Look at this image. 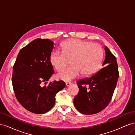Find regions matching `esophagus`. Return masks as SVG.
<instances>
[{
  "mask_svg": "<svg viewBox=\"0 0 135 135\" xmlns=\"http://www.w3.org/2000/svg\"><path fill=\"white\" fill-rule=\"evenodd\" d=\"M71 84V83H68V82H67V83H66V86L68 87V86H69V85H70Z\"/></svg>",
  "mask_w": 135,
  "mask_h": 135,
  "instance_id": "esophagus-1",
  "label": "esophagus"
}]
</instances>
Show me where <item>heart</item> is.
<instances>
[{
	"instance_id": "heart-1",
	"label": "heart",
	"mask_w": 135,
	"mask_h": 135,
	"mask_svg": "<svg viewBox=\"0 0 135 135\" xmlns=\"http://www.w3.org/2000/svg\"><path fill=\"white\" fill-rule=\"evenodd\" d=\"M61 52L54 51L50 56V62L56 70L66 65L71 60V66L61 69L57 74L58 78L70 80L79 76H90L96 73L103 60V50L96 43L87 40L73 39L61 45Z\"/></svg>"
}]
</instances>
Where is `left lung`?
<instances>
[{
    "label": "left lung",
    "instance_id": "1",
    "mask_svg": "<svg viewBox=\"0 0 135 135\" xmlns=\"http://www.w3.org/2000/svg\"><path fill=\"white\" fill-rule=\"evenodd\" d=\"M105 59L102 68L92 76L77 81L79 92L74 99L76 109L81 114L100 112L110 103L119 78L115 56L105 46Z\"/></svg>",
    "mask_w": 135,
    "mask_h": 135
}]
</instances>
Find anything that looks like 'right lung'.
I'll list each match as a JSON object with an SVG mask.
<instances>
[{"label":"right lung","mask_w":135,"mask_h":135,"mask_svg":"<svg viewBox=\"0 0 135 135\" xmlns=\"http://www.w3.org/2000/svg\"><path fill=\"white\" fill-rule=\"evenodd\" d=\"M54 43L38 38L19 52L13 67L12 81L16 99L28 111L46 113L54 107L56 94L65 87L62 80L46 85L54 73L50 62Z\"/></svg>","instance_id":"add662e5"}]
</instances>
